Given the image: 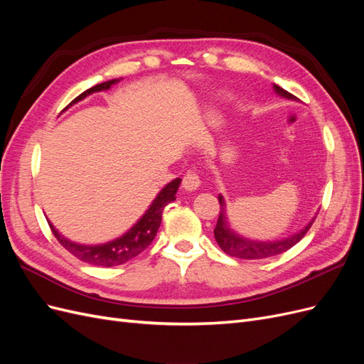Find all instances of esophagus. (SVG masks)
Listing matches in <instances>:
<instances>
[{
	"label": "esophagus",
	"mask_w": 364,
	"mask_h": 364,
	"mask_svg": "<svg viewBox=\"0 0 364 364\" xmlns=\"http://www.w3.org/2000/svg\"><path fill=\"white\" fill-rule=\"evenodd\" d=\"M182 186L185 191H196L200 186V178L196 171H188L183 176Z\"/></svg>",
	"instance_id": "obj_1"
}]
</instances>
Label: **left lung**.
Instances as JSON below:
<instances>
[{
    "label": "left lung",
    "instance_id": "left-lung-1",
    "mask_svg": "<svg viewBox=\"0 0 364 364\" xmlns=\"http://www.w3.org/2000/svg\"><path fill=\"white\" fill-rule=\"evenodd\" d=\"M273 91L282 98L297 102V98L293 94L282 90V87L278 85H273ZM218 202H220V215H218L217 225L214 229L215 241L220 246V249H222L225 253H228V255L241 258V259L270 258V257L279 255V253L291 249L294 245L299 243V241L304 238V235L308 232V229L311 228L314 218H316V217H313L301 230H297V232H294L293 235H289V237L281 238V240H272V241L250 240V238L240 235L232 228H230L229 218L226 214V202H225V197L222 194H218ZM316 215H317V213H316Z\"/></svg>",
    "mask_w": 364,
    "mask_h": 364
}]
</instances>
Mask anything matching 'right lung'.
<instances>
[{
	"label": "right lung",
	"mask_w": 364,
	"mask_h": 364,
	"mask_svg": "<svg viewBox=\"0 0 364 364\" xmlns=\"http://www.w3.org/2000/svg\"><path fill=\"white\" fill-rule=\"evenodd\" d=\"M119 80L121 79H114V80H109V82L90 87V90L82 92L79 97H75L74 100L65 107V111H67V109L71 107L73 105L85 100L87 95L111 90V87L117 85ZM181 182H182L181 178H176L170 183L165 185L164 188L156 194L155 199H153V202L147 208V211L138 218V222L134 226L127 229L123 235H119L111 241H106V243H100V245L75 243V241H71L70 238L62 235L59 230L54 228V225L50 222V220H48V225L59 243L70 253H73L74 257H77L85 262H90L92 266H102V267L119 266V264H124L129 259L135 258L142 250L150 246V243L153 241V238L156 237V232L161 226L164 208L168 203H171L173 200H176V193L179 190Z\"/></svg>",
	"instance_id": "obj_1"
}]
</instances>
